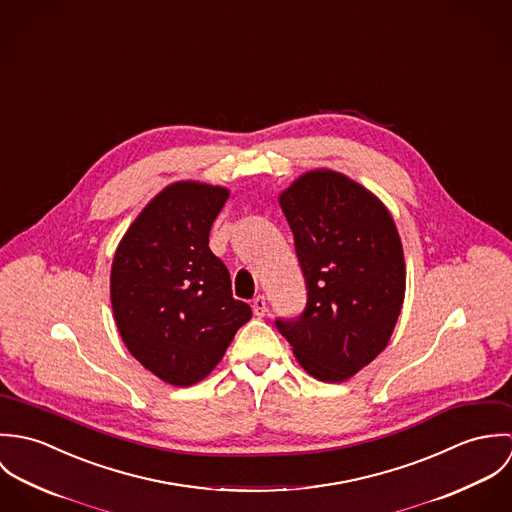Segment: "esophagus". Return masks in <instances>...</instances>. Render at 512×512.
Instances as JSON below:
<instances>
[{"label":"esophagus","instance_id":"34e87169","mask_svg":"<svg viewBox=\"0 0 512 512\" xmlns=\"http://www.w3.org/2000/svg\"><path fill=\"white\" fill-rule=\"evenodd\" d=\"M252 311L256 317H264L268 307H266V297L264 295H256L254 301H252Z\"/></svg>","mask_w":512,"mask_h":512}]
</instances>
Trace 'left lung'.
I'll use <instances>...</instances> for the list:
<instances>
[{
  "mask_svg": "<svg viewBox=\"0 0 512 512\" xmlns=\"http://www.w3.org/2000/svg\"><path fill=\"white\" fill-rule=\"evenodd\" d=\"M305 278L301 315L276 319L297 363L323 382H343L388 345L406 264L388 209L363 185L331 169L297 177L280 195Z\"/></svg>",
  "mask_w": 512,
  "mask_h": 512,
  "instance_id": "1",
  "label": "left lung"
}]
</instances>
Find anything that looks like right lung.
<instances>
[{"label": "right lung", "mask_w": 512, "mask_h": 512, "mask_svg": "<svg viewBox=\"0 0 512 512\" xmlns=\"http://www.w3.org/2000/svg\"><path fill=\"white\" fill-rule=\"evenodd\" d=\"M230 191L177 181L146 205L120 240L110 274L116 327L136 361L173 386L203 380L250 321L232 297L209 234Z\"/></svg>", "instance_id": "right-lung-1"}]
</instances>
